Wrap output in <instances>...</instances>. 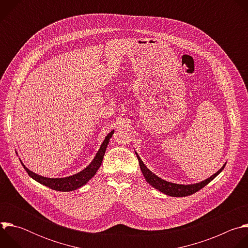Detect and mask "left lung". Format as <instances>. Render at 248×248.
Returning <instances> with one entry per match:
<instances>
[{"label":"left lung","mask_w":248,"mask_h":248,"mask_svg":"<svg viewBox=\"0 0 248 248\" xmlns=\"http://www.w3.org/2000/svg\"><path fill=\"white\" fill-rule=\"evenodd\" d=\"M137 159H138V163H139V167L141 169V171H142L144 178L146 180V182L151 185L153 187H155L156 189H159L161 192L170 195V196H173V197H184V196H188L191 195L195 192H197L198 190H200L201 188H203L205 186H207L211 181H213L216 176L224 170L226 164L212 176H210L209 179L198 183V184H194V185H189V186H185V185H178V184H172V183H169L166 182L164 180H162L159 176H157L155 173H153L142 162V160L140 159V157L136 154Z\"/></svg>","instance_id":"left-lung-1"}]
</instances>
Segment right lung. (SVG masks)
<instances>
[{
  "label": "right lung",
  "instance_id": "1",
  "mask_svg": "<svg viewBox=\"0 0 248 248\" xmlns=\"http://www.w3.org/2000/svg\"><path fill=\"white\" fill-rule=\"evenodd\" d=\"M113 134H114V130H112L107 136H106V138L103 141V143H102L99 151L97 152L95 158L93 159V161L90 163L89 166H87L80 172L66 176V178H61V179L45 178V176L39 175L37 173H35V172L29 170L22 164V162L21 161L20 162H21V165L23 166V168L25 169V170L27 171V173L29 174V176H31L33 180L38 182L39 184H41L45 186H48L51 189H54V190H57V191H73L75 189H78V188L83 186L87 182H89L95 175V173L97 172L98 169L100 168V166L102 164L106 148H107V146L109 144L110 138L112 137Z\"/></svg>",
  "mask_w": 248,
  "mask_h": 248
}]
</instances>
